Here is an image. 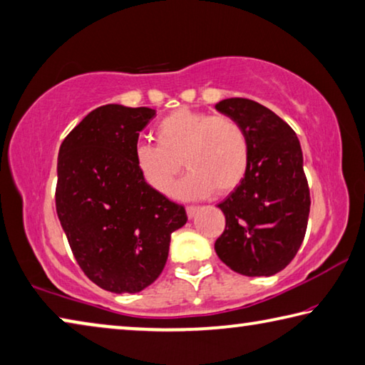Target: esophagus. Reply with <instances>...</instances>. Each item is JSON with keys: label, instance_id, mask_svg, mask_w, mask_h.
<instances>
[{"label": "esophagus", "instance_id": "esophagus-1", "mask_svg": "<svg viewBox=\"0 0 365 365\" xmlns=\"http://www.w3.org/2000/svg\"><path fill=\"white\" fill-rule=\"evenodd\" d=\"M197 212H199V207H187L186 208V213H187L189 218H194Z\"/></svg>", "mask_w": 365, "mask_h": 365}]
</instances>
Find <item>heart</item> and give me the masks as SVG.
I'll use <instances>...</instances> for the list:
<instances>
[{
    "instance_id": "heart-1",
    "label": "heart",
    "mask_w": 365,
    "mask_h": 365,
    "mask_svg": "<svg viewBox=\"0 0 365 365\" xmlns=\"http://www.w3.org/2000/svg\"><path fill=\"white\" fill-rule=\"evenodd\" d=\"M155 139L134 148L135 170L155 192L168 194L182 165L189 173L175 187L179 199L226 195L246 178L249 139L232 118L179 108L155 126Z\"/></svg>"
}]
</instances>
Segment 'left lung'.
Here are the masks:
<instances>
[{"instance_id":"obj_1","label":"left lung","mask_w":365,"mask_h":365,"mask_svg":"<svg viewBox=\"0 0 365 365\" xmlns=\"http://www.w3.org/2000/svg\"><path fill=\"white\" fill-rule=\"evenodd\" d=\"M249 139L242 182L218 207L226 218L215 250L246 277H272L294 259L307 230L310 194L301 143L294 130L267 106L247 98L215 105Z\"/></svg>"}]
</instances>
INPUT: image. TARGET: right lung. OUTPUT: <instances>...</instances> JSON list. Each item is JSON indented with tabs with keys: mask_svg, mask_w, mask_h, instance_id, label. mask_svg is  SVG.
Masks as SVG:
<instances>
[{
	"mask_svg": "<svg viewBox=\"0 0 365 365\" xmlns=\"http://www.w3.org/2000/svg\"><path fill=\"white\" fill-rule=\"evenodd\" d=\"M157 111L110 103L71 130L58 153L56 213L82 272L111 292H139L163 272L184 207L134 166L139 133Z\"/></svg>",
	"mask_w": 365,
	"mask_h": 365,
	"instance_id": "obj_1",
	"label": "right lung"
}]
</instances>
